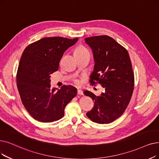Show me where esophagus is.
<instances>
[{"mask_svg":"<svg viewBox=\"0 0 159 159\" xmlns=\"http://www.w3.org/2000/svg\"><path fill=\"white\" fill-rule=\"evenodd\" d=\"M77 93H78V95H84L83 91L81 90V89H78V90H77Z\"/></svg>","mask_w":159,"mask_h":159,"instance_id":"esophagus-1","label":"esophagus"}]
</instances>
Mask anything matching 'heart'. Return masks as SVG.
Segmentation results:
<instances>
[{"label": "heart", "instance_id": "1", "mask_svg": "<svg viewBox=\"0 0 159 159\" xmlns=\"http://www.w3.org/2000/svg\"><path fill=\"white\" fill-rule=\"evenodd\" d=\"M85 52H89L88 49H86L85 47L80 46L77 47V49L75 51V54H82V53H85ZM75 83L77 85H79L80 84V81L79 80H75Z\"/></svg>", "mask_w": 159, "mask_h": 159}]
</instances>
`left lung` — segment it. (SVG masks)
Segmentation results:
<instances>
[{"mask_svg":"<svg viewBox=\"0 0 159 159\" xmlns=\"http://www.w3.org/2000/svg\"><path fill=\"white\" fill-rule=\"evenodd\" d=\"M91 48L94 60L90 83L98 82L105 92L96 96L90 91L84 93L94 101L88 118L99 124L110 123L122 115L134 89V73L127 51L112 38L97 36L84 39Z\"/></svg>","mask_w":159,"mask_h":159,"instance_id":"obj_1","label":"left lung"}]
</instances>
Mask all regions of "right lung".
Wrapping results in <instances>:
<instances>
[{"mask_svg": "<svg viewBox=\"0 0 159 159\" xmlns=\"http://www.w3.org/2000/svg\"><path fill=\"white\" fill-rule=\"evenodd\" d=\"M79 40L44 38L24 50L17 73V86L23 105L34 119L49 123L61 119L64 109L77 93L73 86L51 88V75L58 71L64 52Z\"/></svg>", "mask_w": 159, "mask_h": 159, "instance_id": "right-lung-1", "label": "right lung"}]
</instances>
